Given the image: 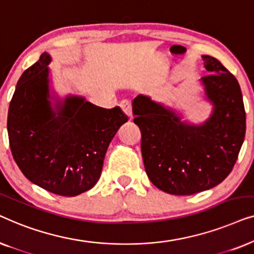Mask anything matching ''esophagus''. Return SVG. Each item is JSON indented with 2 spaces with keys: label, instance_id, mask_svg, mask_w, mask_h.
Instances as JSON below:
<instances>
[{
  "label": "esophagus",
  "instance_id": "1",
  "mask_svg": "<svg viewBox=\"0 0 254 254\" xmlns=\"http://www.w3.org/2000/svg\"><path fill=\"white\" fill-rule=\"evenodd\" d=\"M120 107L123 109L124 113L126 114V116L129 118V119L133 118V112H131V105H130V103L128 102V100H123V102L120 103Z\"/></svg>",
  "mask_w": 254,
  "mask_h": 254
}]
</instances>
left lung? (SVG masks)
I'll return each instance as SVG.
<instances>
[{"label": "left lung", "mask_w": 254, "mask_h": 254, "mask_svg": "<svg viewBox=\"0 0 254 254\" xmlns=\"http://www.w3.org/2000/svg\"><path fill=\"white\" fill-rule=\"evenodd\" d=\"M201 58L208 75L200 83L204 99L213 106L203 123L184 120L182 113L142 93L131 102L148 178L173 195H192L223 182L245 137L246 117L238 81L217 59Z\"/></svg>", "instance_id": "left-lung-1"}]
</instances>
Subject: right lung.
Listing matches in <instances>:
<instances>
[{
	"label": "right lung",
	"instance_id": "add662e5",
	"mask_svg": "<svg viewBox=\"0 0 254 254\" xmlns=\"http://www.w3.org/2000/svg\"><path fill=\"white\" fill-rule=\"evenodd\" d=\"M52 58L41 54L16 85L8 112L13 159L23 175L48 192L75 196L96 185L107 148L128 118L84 97L60 98L51 86Z\"/></svg>",
	"mask_w": 254,
	"mask_h": 254
}]
</instances>
